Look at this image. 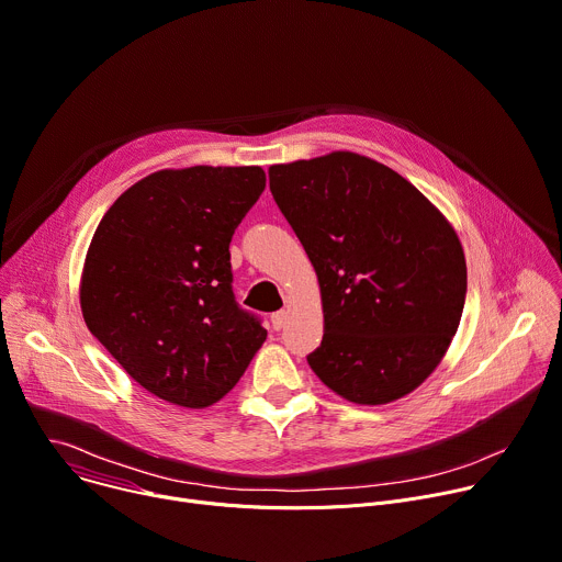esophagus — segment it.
Returning <instances> with one entry per match:
<instances>
[{
    "label": "esophagus",
    "mask_w": 562,
    "mask_h": 562,
    "mask_svg": "<svg viewBox=\"0 0 562 562\" xmlns=\"http://www.w3.org/2000/svg\"><path fill=\"white\" fill-rule=\"evenodd\" d=\"M285 319H288V313L285 311H279L272 315V328L274 330H281L285 326Z\"/></svg>",
    "instance_id": "1"
}]
</instances>
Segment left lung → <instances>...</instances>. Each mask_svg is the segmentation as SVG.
Segmentation results:
<instances>
[{
    "instance_id": "1",
    "label": "left lung",
    "mask_w": 562,
    "mask_h": 562,
    "mask_svg": "<svg viewBox=\"0 0 562 562\" xmlns=\"http://www.w3.org/2000/svg\"><path fill=\"white\" fill-rule=\"evenodd\" d=\"M268 172L319 283L324 337L311 369L356 405L412 394L461 322L465 256L454 227L396 170L351 150Z\"/></svg>"
}]
</instances>
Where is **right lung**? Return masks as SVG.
I'll return each instance as SVG.
<instances>
[{
    "mask_svg": "<svg viewBox=\"0 0 562 562\" xmlns=\"http://www.w3.org/2000/svg\"><path fill=\"white\" fill-rule=\"evenodd\" d=\"M266 189L261 166L164 168L123 191L85 256L80 311L153 396L204 409L227 396L268 330L232 292L229 243Z\"/></svg>",
    "mask_w": 562,
    "mask_h": 562,
    "instance_id": "right-lung-1",
    "label": "right lung"
}]
</instances>
